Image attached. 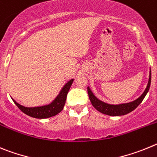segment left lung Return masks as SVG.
<instances>
[{
  "label": "left lung",
  "instance_id": "left-lung-1",
  "mask_svg": "<svg viewBox=\"0 0 157 157\" xmlns=\"http://www.w3.org/2000/svg\"><path fill=\"white\" fill-rule=\"evenodd\" d=\"M151 84V72L149 74V82H148V85L145 88V91L143 94L137 98L135 101H131L129 103H124V104H120V105H110V104H107L105 102L100 101L99 99L96 98L95 96L93 94L91 91L90 90L89 87H87V93H88L89 98L91 101V104L96 109L99 111L100 113L104 114H106L109 116H122L131 113V111H133L134 109L137 108L139 105L144 98L145 97L147 92L149 90V87H150Z\"/></svg>",
  "mask_w": 157,
  "mask_h": 157
}]
</instances>
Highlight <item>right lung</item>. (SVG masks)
I'll return each instance as SVG.
<instances>
[{
  "label": "right lung",
  "mask_w": 157,
  "mask_h": 157,
  "mask_svg": "<svg viewBox=\"0 0 157 157\" xmlns=\"http://www.w3.org/2000/svg\"><path fill=\"white\" fill-rule=\"evenodd\" d=\"M73 82V79L67 82L65 84L64 87H63L59 95L56 97V99L49 105L38 107H25L21 105L19 103H17L14 99L12 100H13L15 105L18 106V108L26 115L33 117V118H37V119L48 118V117L57 115L63 109V107H64L65 103H66V96H67L69 90H70Z\"/></svg>",
  "instance_id": "add662e5"
}]
</instances>
